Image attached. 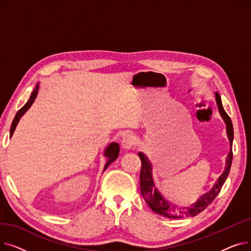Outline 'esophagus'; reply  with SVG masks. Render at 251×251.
Returning a JSON list of instances; mask_svg holds the SVG:
<instances>
[{
  "instance_id": "34e87169",
  "label": "esophagus",
  "mask_w": 251,
  "mask_h": 251,
  "mask_svg": "<svg viewBox=\"0 0 251 251\" xmlns=\"http://www.w3.org/2000/svg\"><path fill=\"white\" fill-rule=\"evenodd\" d=\"M121 146H122V149L125 150V151L131 150L135 146V139H134V137L132 135H126L122 139Z\"/></svg>"
}]
</instances>
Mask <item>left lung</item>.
<instances>
[{
    "mask_svg": "<svg viewBox=\"0 0 251 251\" xmlns=\"http://www.w3.org/2000/svg\"><path fill=\"white\" fill-rule=\"evenodd\" d=\"M216 100H217L219 112L223 118V120L225 121V124H226L227 136L230 141L231 149L227 155L226 167H225V170H224L223 174L219 177L213 188L205 194H203L201 197H200L199 201H197L194 204L188 207H179L173 204L172 202L168 201L162 195V193L154 186L153 179H152V166L149 160V157L143 152H138V156L140 157V161H141V170H140V178H139L141 194L143 196L144 201H146V202L148 203V205L155 214L164 216L166 218H170V219L195 217L196 215L203 212V210L214 201L217 195L220 193L224 183H225L229 175L231 165H232V160H233L232 143L234 138V131H233V124H232L231 119L228 116V114L225 112V110H224L221 97L218 92H216Z\"/></svg>",
    "mask_w": 251,
    "mask_h": 251,
    "instance_id": "1",
    "label": "left lung"
}]
</instances>
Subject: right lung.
I'll use <instances>...</instances> for the list:
<instances>
[{
  "instance_id": "obj_1",
  "label": "right lung",
  "mask_w": 251,
  "mask_h": 251,
  "mask_svg": "<svg viewBox=\"0 0 251 251\" xmlns=\"http://www.w3.org/2000/svg\"><path fill=\"white\" fill-rule=\"evenodd\" d=\"M38 86H39V85L36 84V86H35V88L33 89L32 94H31V96H30L29 100H27V102H26V103L23 105V107L17 112V114H16V116H15V118H14V120H13L12 125H11L10 137L13 135V133H14L15 128H16V126H17L19 120H20V118L26 113V111H27V110L31 107V104L33 103L34 100L36 99L37 92H38V88H39ZM119 151H120V148H119V144H118L117 142H112L111 144H109V146L107 147V149L104 150L103 154H104L105 157H107V163H105V165H104L103 171H104L105 169H107L114 161H116V159H117L118 155H119Z\"/></svg>"
}]
</instances>
